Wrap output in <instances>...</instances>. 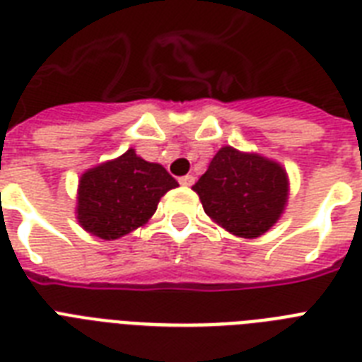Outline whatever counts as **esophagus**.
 I'll use <instances>...</instances> for the list:
<instances>
[{
  "label": "esophagus",
  "mask_w": 362,
  "mask_h": 362,
  "mask_svg": "<svg viewBox=\"0 0 362 362\" xmlns=\"http://www.w3.org/2000/svg\"><path fill=\"white\" fill-rule=\"evenodd\" d=\"M178 182H180L182 186H193V182H195V176H193V175L180 176V178H178Z\"/></svg>",
  "instance_id": "esophagus-1"
}]
</instances>
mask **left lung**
I'll return each instance as SVG.
<instances>
[{
    "label": "left lung",
    "mask_w": 362,
    "mask_h": 362,
    "mask_svg": "<svg viewBox=\"0 0 362 362\" xmlns=\"http://www.w3.org/2000/svg\"><path fill=\"white\" fill-rule=\"evenodd\" d=\"M193 189L212 220L237 237L255 238L280 218L287 201V175L270 159L226 146Z\"/></svg>",
    "instance_id": "obj_1"
}]
</instances>
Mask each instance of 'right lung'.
<instances>
[{"label":"right lung","instance_id":"add662e5","mask_svg":"<svg viewBox=\"0 0 362 362\" xmlns=\"http://www.w3.org/2000/svg\"><path fill=\"white\" fill-rule=\"evenodd\" d=\"M178 182L158 163H148L135 150L84 173L76 214L88 233L115 240L146 223L159 199Z\"/></svg>","mask_w":362,"mask_h":362}]
</instances>
